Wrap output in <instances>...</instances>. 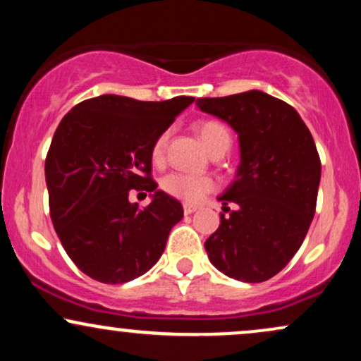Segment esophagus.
Masks as SVG:
<instances>
[{
    "instance_id": "1",
    "label": "esophagus",
    "mask_w": 361,
    "mask_h": 361,
    "mask_svg": "<svg viewBox=\"0 0 361 361\" xmlns=\"http://www.w3.org/2000/svg\"><path fill=\"white\" fill-rule=\"evenodd\" d=\"M197 210H198V207H197V205H192V204H183V212H185L186 215H190V214L197 212Z\"/></svg>"
}]
</instances>
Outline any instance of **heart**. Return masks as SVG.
<instances>
[{
  "label": "heart",
  "mask_w": 361,
  "mask_h": 361,
  "mask_svg": "<svg viewBox=\"0 0 361 361\" xmlns=\"http://www.w3.org/2000/svg\"><path fill=\"white\" fill-rule=\"evenodd\" d=\"M197 134L200 135L202 142L210 152L215 147H219L224 142H231L229 130L222 126L221 122L215 120H205V122L197 123ZM168 132H163L152 144V159L161 161L164 154V147H166ZM161 188L168 195L178 198V200L186 202V204H197L207 193H210L215 188V180L207 175H192V173L183 171H173L168 173L166 176L161 180Z\"/></svg>",
  "instance_id": "b5f03b06"
}]
</instances>
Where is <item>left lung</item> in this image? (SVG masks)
<instances>
[{
	"label": "left lung",
	"mask_w": 361,
	"mask_h": 361,
	"mask_svg": "<svg viewBox=\"0 0 361 361\" xmlns=\"http://www.w3.org/2000/svg\"><path fill=\"white\" fill-rule=\"evenodd\" d=\"M197 105L229 123L241 149L235 180L219 197L238 209L221 214L207 255L224 275L259 283L287 267L312 222L321 181L316 144L295 109L263 91L198 98Z\"/></svg>",
	"instance_id": "1"
}]
</instances>
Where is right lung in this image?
Returning <instances> with one entry per match:
<instances>
[{"mask_svg":"<svg viewBox=\"0 0 361 361\" xmlns=\"http://www.w3.org/2000/svg\"><path fill=\"white\" fill-rule=\"evenodd\" d=\"M193 102L102 94L61 120L45 157L49 209L68 256L93 280L115 285L144 275L183 219L180 202L151 178L152 144ZM130 189L152 192L153 202L139 209L128 202Z\"/></svg>","mask_w":361,"mask_h":361,"instance_id":"obj_1","label":"right lung"}]
</instances>
